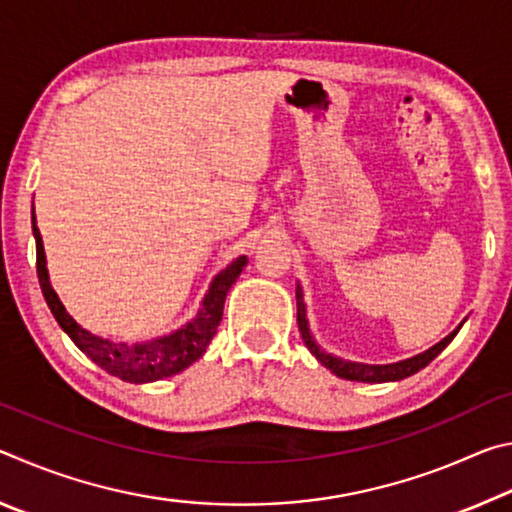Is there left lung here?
Returning a JSON list of instances; mask_svg holds the SVG:
<instances>
[{"label":"left lung","instance_id":"left-lung-1","mask_svg":"<svg viewBox=\"0 0 512 512\" xmlns=\"http://www.w3.org/2000/svg\"><path fill=\"white\" fill-rule=\"evenodd\" d=\"M296 302H298V329L302 334V341L309 348V352L314 354V357L323 363L327 370H332L336 377L341 379H348V381H366V384H381V381H400L404 377H411L415 372L422 370L427 363H431L433 359L438 357L440 352H443L449 343H452L454 336L458 334V325L452 334L445 336L443 341L433 345L427 352L422 354H415L411 359H404V361H397V363H386V366H370V363H357V361H345L341 357H334V354L325 352L320 345L314 341V336L309 332V320H307V309H305V300H302V289L298 284L296 289Z\"/></svg>","mask_w":512,"mask_h":512}]
</instances>
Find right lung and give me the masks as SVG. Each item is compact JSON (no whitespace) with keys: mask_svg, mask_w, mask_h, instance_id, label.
<instances>
[{"mask_svg":"<svg viewBox=\"0 0 512 512\" xmlns=\"http://www.w3.org/2000/svg\"><path fill=\"white\" fill-rule=\"evenodd\" d=\"M31 223L33 237H36L38 280L51 314H54L58 325L63 327V332L74 341L76 348L85 357H90L108 375L124 379L128 384H149V381L167 379L192 366L196 359H201L223 318L225 296H228L230 287L237 282L239 273L248 264V257L241 255L230 266H225L212 280L198 314L187 325L176 329V332L144 343H115L83 329L67 314V309L63 307V302H60L49 282L45 246H42V237L36 225V214H31Z\"/></svg>","mask_w":512,"mask_h":512,"instance_id":"1","label":"right lung"}]
</instances>
